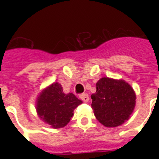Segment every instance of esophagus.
<instances>
[{"instance_id":"esophagus-1","label":"esophagus","mask_w":159,"mask_h":159,"mask_svg":"<svg viewBox=\"0 0 159 159\" xmlns=\"http://www.w3.org/2000/svg\"><path fill=\"white\" fill-rule=\"evenodd\" d=\"M80 99L84 101V102H88L89 100V94L88 93H82L80 94Z\"/></svg>"}]
</instances>
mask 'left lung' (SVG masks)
<instances>
[{"mask_svg": "<svg viewBox=\"0 0 159 159\" xmlns=\"http://www.w3.org/2000/svg\"><path fill=\"white\" fill-rule=\"evenodd\" d=\"M93 114L104 126L114 128L129 119L135 107L136 95L124 80L102 77L91 95Z\"/></svg>", "mask_w": 159, "mask_h": 159, "instance_id": "obj_1", "label": "left lung"}]
</instances>
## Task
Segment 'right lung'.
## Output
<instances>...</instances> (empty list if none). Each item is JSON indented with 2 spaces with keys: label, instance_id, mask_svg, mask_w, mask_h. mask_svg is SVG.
<instances>
[{
  "label": "right lung",
  "instance_id": "right-lung-1",
  "mask_svg": "<svg viewBox=\"0 0 159 159\" xmlns=\"http://www.w3.org/2000/svg\"><path fill=\"white\" fill-rule=\"evenodd\" d=\"M82 103L72 93H64L59 83H54L40 93L36 111L40 118L52 129H60L69 123L74 110Z\"/></svg>",
  "mask_w": 159,
  "mask_h": 159
}]
</instances>
